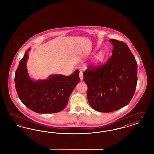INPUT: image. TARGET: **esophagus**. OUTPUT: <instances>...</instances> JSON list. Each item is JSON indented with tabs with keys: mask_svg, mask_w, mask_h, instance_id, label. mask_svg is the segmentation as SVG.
Segmentation results:
<instances>
[{
	"mask_svg": "<svg viewBox=\"0 0 154 154\" xmlns=\"http://www.w3.org/2000/svg\"><path fill=\"white\" fill-rule=\"evenodd\" d=\"M79 75H80V79L81 80H82L83 78H84V76H83V73H82V71H80Z\"/></svg>",
	"mask_w": 154,
	"mask_h": 154,
	"instance_id": "1",
	"label": "esophagus"
}]
</instances>
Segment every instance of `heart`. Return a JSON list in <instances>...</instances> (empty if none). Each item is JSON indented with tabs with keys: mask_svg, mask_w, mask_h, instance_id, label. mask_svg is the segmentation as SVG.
<instances>
[{
	"mask_svg": "<svg viewBox=\"0 0 154 154\" xmlns=\"http://www.w3.org/2000/svg\"><path fill=\"white\" fill-rule=\"evenodd\" d=\"M105 54L103 51H100L96 55L94 59L92 61V64L94 66H98L102 62L104 58Z\"/></svg>",
	"mask_w": 154,
	"mask_h": 154,
	"instance_id": "1",
	"label": "heart"
}]
</instances>
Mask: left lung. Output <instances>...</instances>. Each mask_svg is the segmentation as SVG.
Segmentation results:
<instances>
[{"label": "left lung", "mask_w": 154, "mask_h": 154, "mask_svg": "<svg viewBox=\"0 0 154 154\" xmlns=\"http://www.w3.org/2000/svg\"><path fill=\"white\" fill-rule=\"evenodd\" d=\"M112 56L103 66H90L84 72L87 98L93 109L110 112L131 102L137 82V64L128 46L115 39Z\"/></svg>", "instance_id": "8db88e82"}]
</instances>
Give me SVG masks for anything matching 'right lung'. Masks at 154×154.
Returning a JSON list of instances; mask_svg holds the SVG:
<instances>
[{"instance_id":"obj_1","label":"right lung","mask_w":154,"mask_h":154,"mask_svg":"<svg viewBox=\"0 0 154 154\" xmlns=\"http://www.w3.org/2000/svg\"><path fill=\"white\" fill-rule=\"evenodd\" d=\"M25 52L15 74V85L21 101L30 110L40 114L58 112L66 107L69 96L80 81L79 70L69 76L50 75L47 79H30L26 67L28 53Z\"/></svg>"}]
</instances>
